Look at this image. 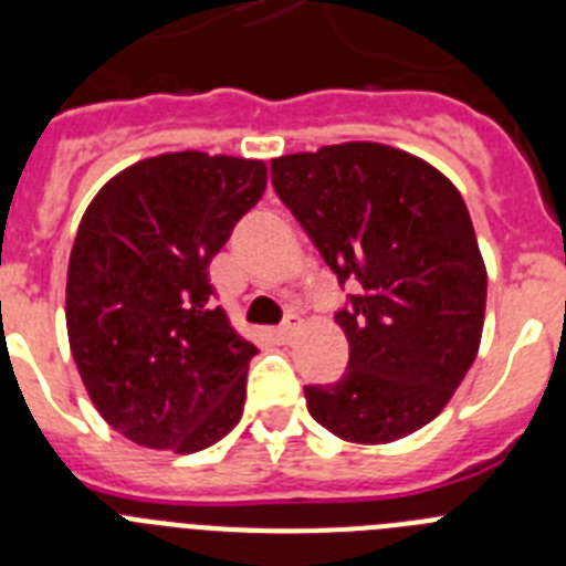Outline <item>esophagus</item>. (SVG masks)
Listing matches in <instances>:
<instances>
[{
	"instance_id": "esophagus-1",
	"label": "esophagus",
	"mask_w": 566,
	"mask_h": 566,
	"mask_svg": "<svg viewBox=\"0 0 566 566\" xmlns=\"http://www.w3.org/2000/svg\"><path fill=\"white\" fill-rule=\"evenodd\" d=\"M300 323H303V319H300L297 314H289V317L283 319V323H280V328H277V337H280V343H292V337H294V334L300 332Z\"/></svg>"
}]
</instances>
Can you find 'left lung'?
<instances>
[{
  "label": "left lung",
  "instance_id": "left-lung-1",
  "mask_svg": "<svg viewBox=\"0 0 566 566\" xmlns=\"http://www.w3.org/2000/svg\"><path fill=\"white\" fill-rule=\"evenodd\" d=\"M272 184L339 286L354 283L337 312L348 368L306 385L308 413L345 442L419 431L482 339L488 274L462 195L417 155L371 142L274 158Z\"/></svg>",
  "mask_w": 566,
  "mask_h": 566
}]
</instances>
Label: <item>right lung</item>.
Segmentation results:
<instances>
[{"mask_svg":"<svg viewBox=\"0 0 566 566\" xmlns=\"http://www.w3.org/2000/svg\"><path fill=\"white\" fill-rule=\"evenodd\" d=\"M263 189V161L187 149L133 164L90 201L67 269L70 352L135 444L195 453L240 422L258 348L214 306L207 269Z\"/></svg>","mask_w":566,"mask_h":566,"instance_id":"right-lung-1","label":"right lung"}]
</instances>
